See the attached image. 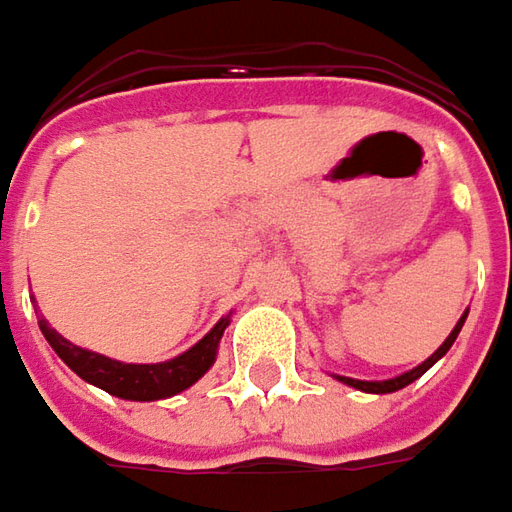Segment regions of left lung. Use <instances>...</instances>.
Here are the masks:
<instances>
[{
    "label": "left lung",
    "mask_w": 512,
    "mask_h": 512,
    "mask_svg": "<svg viewBox=\"0 0 512 512\" xmlns=\"http://www.w3.org/2000/svg\"><path fill=\"white\" fill-rule=\"evenodd\" d=\"M465 316H468V314H462V316H460V322H457V325H454V330L448 333L446 342L440 344V347H437V350H434V353H431V356L426 358L423 364H417L415 370H409V373L395 375V378H389V381H358V378H344V375H336V378H339L342 384H347V387L361 389V392H375V395H387V392H398V389L409 387L412 381H417L420 375H423V373H426V370H429L431 364H437V361H440V358L446 356L448 350H451V344H454V339L460 336L462 325H465Z\"/></svg>",
    "instance_id": "left-lung-1"
}]
</instances>
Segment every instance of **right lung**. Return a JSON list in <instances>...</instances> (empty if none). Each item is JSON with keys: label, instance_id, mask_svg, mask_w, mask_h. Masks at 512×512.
Returning a JSON list of instances; mask_svg holds the SVG:
<instances>
[{"label": "right lung", "instance_id": "obj_1", "mask_svg": "<svg viewBox=\"0 0 512 512\" xmlns=\"http://www.w3.org/2000/svg\"><path fill=\"white\" fill-rule=\"evenodd\" d=\"M229 325V316L218 319V325L196 342L187 353L170 358V361H159V364H123L114 358L100 356L92 350H83L78 344L66 342L64 336L50 322L41 316L38 328L44 333V339L50 347L61 356L66 367L72 373H78L83 381L95 384V387L106 389L109 395L125 398V401H162L170 395H179L187 387H193L201 375L210 370L218 356V342L224 336Z\"/></svg>", "mask_w": 512, "mask_h": 512}]
</instances>
